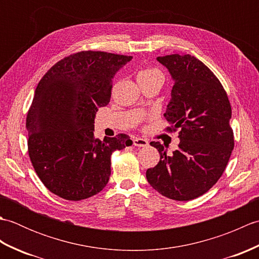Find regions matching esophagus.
I'll return each instance as SVG.
<instances>
[{
  "label": "esophagus",
  "instance_id": "esophagus-1",
  "mask_svg": "<svg viewBox=\"0 0 259 259\" xmlns=\"http://www.w3.org/2000/svg\"><path fill=\"white\" fill-rule=\"evenodd\" d=\"M133 142L136 147H147L148 145H149L148 144V141L144 138H134Z\"/></svg>",
  "mask_w": 259,
  "mask_h": 259
}]
</instances>
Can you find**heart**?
I'll return each mask as SVG.
<instances>
[{"instance_id":"b5f03b06","label":"heart","mask_w":259,"mask_h":259,"mask_svg":"<svg viewBox=\"0 0 259 259\" xmlns=\"http://www.w3.org/2000/svg\"><path fill=\"white\" fill-rule=\"evenodd\" d=\"M138 78H159L162 80V73L160 70L155 68H149L146 70H142L138 74Z\"/></svg>"}]
</instances>
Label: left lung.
I'll return each instance as SVG.
<instances>
[{"instance_id": "1", "label": "left lung", "mask_w": 259, "mask_h": 259, "mask_svg": "<svg viewBox=\"0 0 259 259\" xmlns=\"http://www.w3.org/2000/svg\"><path fill=\"white\" fill-rule=\"evenodd\" d=\"M174 80L164 118L180 129L178 150L167 155L160 142H151L160 155L146 177L159 194L178 201L205 194L222 177L234 149L229 124L232 107L221 82L190 54L158 57Z\"/></svg>"}]
</instances>
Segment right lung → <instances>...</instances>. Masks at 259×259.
Listing matches in <instances>:
<instances>
[{"instance_id":"1","label":"right lung","mask_w":259,"mask_h":259,"mask_svg":"<svg viewBox=\"0 0 259 259\" xmlns=\"http://www.w3.org/2000/svg\"><path fill=\"white\" fill-rule=\"evenodd\" d=\"M133 57L82 51L43 75L26 115L29 156L54 195L78 201L100 192L111 174V155L133 145L120 134L95 138L99 108L110 102L115 73Z\"/></svg>"}]
</instances>
